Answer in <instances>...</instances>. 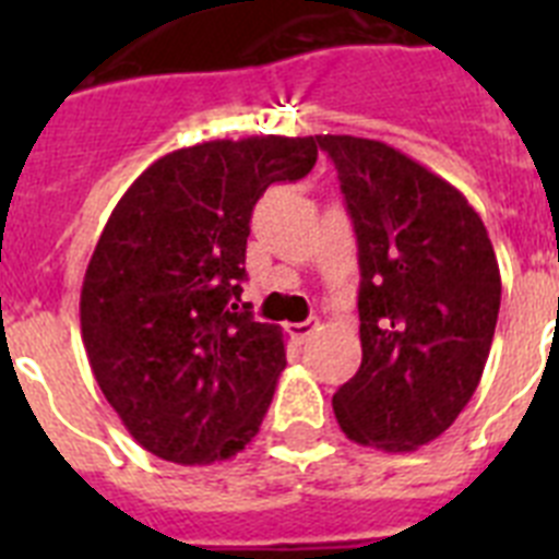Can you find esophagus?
Returning <instances> with one entry per match:
<instances>
[{"label": "esophagus", "instance_id": "obj_1", "mask_svg": "<svg viewBox=\"0 0 559 559\" xmlns=\"http://www.w3.org/2000/svg\"><path fill=\"white\" fill-rule=\"evenodd\" d=\"M316 330H319V322H316V319H308V322L290 324V335H294V338L299 341V344H305V341H310V335H313Z\"/></svg>", "mask_w": 559, "mask_h": 559}]
</instances>
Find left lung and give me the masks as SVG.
<instances>
[{
	"instance_id": "1",
	"label": "left lung",
	"mask_w": 559,
	"mask_h": 559,
	"mask_svg": "<svg viewBox=\"0 0 559 559\" xmlns=\"http://www.w3.org/2000/svg\"><path fill=\"white\" fill-rule=\"evenodd\" d=\"M338 170L358 237L360 367L333 394L341 431L403 453L471 403L490 355L501 274L478 212L392 145L316 136Z\"/></svg>"
}]
</instances>
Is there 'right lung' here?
<instances>
[{
	"instance_id": "right-lung-1",
	"label": "right lung",
	"mask_w": 559,
	"mask_h": 559,
	"mask_svg": "<svg viewBox=\"0 0 559 559\" xmlns=\"http://www.w3.org/2000/svg\"><path fill=\"white\" fill-rule=\"evenodd\" d=\"M316 156L313 136L201 142L153 162L114 206L83 276V347L153 456L221 462L260 431L285 341L237 305L249 221L271 185L308 176Z\"/></svg>"
}]
</instances>
